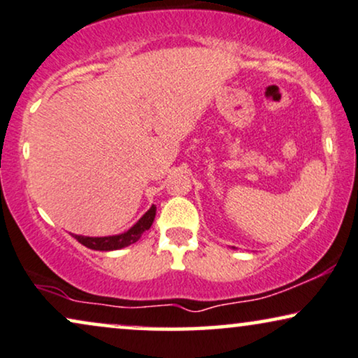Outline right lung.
I'll use <instances>...</instances> for the list:
<instances>
[{
	"label": "right lung",
	"instance_id": "right-lung-1",
	"mask_svg": "<svg viewBox=\"0 0 358 358\" xmlns=\"http://www.w3.org/2000/svg\"><path fill=\"white\" fill-rule=\"evenodd\" d=\"M157 208L152 206L145 215L140 218L137 223H135L129 231L117 234V236H103V238H90V236H78L74 234V238L78 239L80 244H84L85 248H90V250L96 251H112V250H120V248L129 246V244L137 243L140 236L150 228L153 223V218H155Z\"/></svg>",
	"mask_w": 358,
	"mask_h": 358
}]
</instances>
